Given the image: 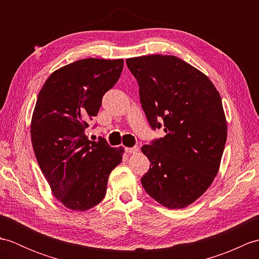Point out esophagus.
I'll use <instances>...</instances> for the list:
<instances>
[{"instance_id": "obj_1", "label": "esophagus", "mask_w": 259, "mask_h": 259, "mask_svg": "<svg viewBox=\"0 0 259 259\" xmlns=\"http://www.w3.org/2000/svg\"><path fill=\"white\" fill-rule=\"evenodd\" d=\"M124 151L128 152V153H136L139 151V148L135 146V147H131V148H124Z\"/></svg>"}]
</instances>
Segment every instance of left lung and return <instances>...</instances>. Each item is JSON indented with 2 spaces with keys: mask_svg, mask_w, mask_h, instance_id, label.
Wrapping results in <instances>:
<instances>
[{
  "mask_svg": "<svg viewBox=\"0 0 259 259\" xmlns=\"http://www.w3.org/2000/svg\"><path fill=\"white\" fill-rule=\"evenodd\" d=\"M125 62L138 82L151 129L166 133L141 148L150 161L142 187L164 207H187L218 172L227 139L222 98L205 74L175 56L152 54Z\"/></svg>",
  "mask_w": 259,
  "mask_h": 259,
  "instance_id": "obj_1",
  "label": "left lung"
}]
</instances>
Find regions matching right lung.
Listing matches in <instances>:
<instances>
[{
	"mask_svg": "<svg viewBox=\"0 0 259 259\" xmlns=\"http://www.w3.org/2000/svg\"><path fill=\"white\" fill-rule=\"evenodd\" d=\"M123 60L83 59L58 69L38 93L31 122L33 150L52 194L72 210L84 211L107 192L110 172L122 148L104 138L88 139L85 129L117 83Z\"/></svg>",
	"mask_w": 259,
	"mask_h": 259,
	"instance_id": "right-lung-1",
	"label": "right lung"
}]
</instances>
